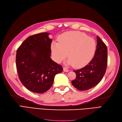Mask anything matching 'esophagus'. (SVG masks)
Segmentation results:
<instances>
[{
    "label": "esophagus",
    "mask_w": 122,
    "mask_h": 122,
    "mask_svg": "<svg viewBox=\"0 0 122 122\" xmlns=\"http://www.w3.org/2000/svg\"><path fill=\"white\" fill-rule=\"evenodd\" d=\"M63 71L65 72H68L69 71V70L67 68H65V67H64L63 68Z\"/></svg>",
    "instance_id": "34e87169"
}]
</instances>
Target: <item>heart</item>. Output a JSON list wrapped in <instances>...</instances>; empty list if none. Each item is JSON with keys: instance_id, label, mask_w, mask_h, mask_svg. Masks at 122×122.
<instances>
[{"instance_id": "b5f03b06", "label": "heart", "mask_w": 122, "mask_h": 122, "mask_svg": "<svg viewBox=\"0 0 122 122\" xmlns=\"http://www.w3.org/2000/svg\"><path fill=\"white\" fill-rule=\"evenodd\" d=\"M51 51L54 60L60 62L67 56L66 63L75 68H81L89 62L96 51V43L92 38L79 31L64 33L58 39V43L51 44Z\"/></svg>"}]
</instances>
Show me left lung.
<instances>
[{
	"instance_id": "left-lung-1",
	"label": "left lung",
	"mask_w": 122,
	"mask_h": 122,
	"mask_svg": "<svg viewBox=\"0 0 122 122\" xmlns=\"http://www.w3.org/2000/svg\"><path fill=\"white\" fill-rule=\"evenodd\" d=\"M94 57L83 68L74 70L76 78L73 86L80 91H86L97 85L104 76L107 65V48L98 36Z\"/></svg>"
}]
</instances>
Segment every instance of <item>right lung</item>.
I'll return each mask as SVG.
<instances>
[{
    "instance_id": "right-lung-1",
    "label": "right lung",
    "mask_w": 122,
    "mask_h": 122,
    "mask_svg": "<svg viewBox=\"0 0 122 122\" xmlns=\"http://www.w3.org/2000/svg\"><path fill=\"white\" fill-rule=\"evenodd\" d=\"M48 32L29 36L17 50L16 62L19 78L32 92L45 93L52 86L55 76L62 72L61 66L50 58L52 39Z\"/></svg>"
}]
</instances>
